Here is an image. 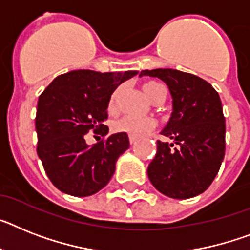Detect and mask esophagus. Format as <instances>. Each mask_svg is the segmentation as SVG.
<instances>
[{
	"instance_id": "34e87169",
	"label": "esophagus",
	"mask_w": 250,
	"mask_h": 250,
	"mask_svg": "<svg viewBox=\"0 0 250 250\" xmlns=\"http://www.w3.org/2000/svg\"><path fill=\"white\" fill-rule=\"evenodd\" d=\"M129 142H131V145H133L136 142V137H133V136H129Z\"/></svg>"
}]
</instances>
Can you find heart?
<instances>
[{"instance_id": "heart-1", "label": "heart", "mask_w": 250, "mask_h": 250, "mask_svg": "<svg viewBox=\"0 0 250 250\" xmlns=\"http://www.w3.org/2000/svg\"><path fill=\"white\" fill-rule=\"evenodd\" d=\"M142 90H144L145 95L147 96L151 102H163V99H164L165 90L159 83L147 81V83H145L142 85ZM121 89H117L110 96L108 103L109 112L113 113L117 110V104H118V98L121 95ZM155 125H156V123H155L154 119L148 118V117L123 115V117L113 122L112 128L113 131L118 132V133H127L128 136L140 137V136H144L145 133L150 132L151 129H154Z\"/></svg>"}]
</instances>
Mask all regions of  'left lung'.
Returning <instances> with one entry per match:
<instances>
[{"mask_svg":"<svg viewBox=\"0 0 250 250\" xmlns=\"http://www.w3.org/2000/svg\"><path fill=\"white\" fill-rule=\"evenodd\" d=\"M140 76L163 80L173 98V113L161 132L173 142L157 141L148 179L170 198L198 196L211 186L225 156L226 125L219 94L201 77L171 68L144 70Z\"/></svg>","mask_w":250,"mask_h":250,"instance_id":"obj_1","label":"left lung"}]
</instances>
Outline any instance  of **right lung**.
<instances>
[{"mask_svg":"<svg viewBox=\"0 0 250 250\" xmlns=\"http://www.w3.org/2000/svg\"><path fill=\"white\" fill-rule=\"evenodd\" d=\"M137 71L76 70L60 75L39 96L37 152L56 188L75 197L95 194L109 183L118 157L129 147L127 133L87 145L86 133L105 136L108 103L114 90Z\"/></svg>","mask_w":250,"mask_h":250,"instance_id":"right-lung-1","label":"right lung"}]
</instances>
